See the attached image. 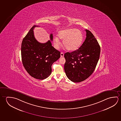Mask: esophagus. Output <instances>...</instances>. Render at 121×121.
Listing matches in <instances>:
<instances>
[{"mask_svg": "<svg viewBox=\"0 0 121 121\" xmlns=\"http://www.w3.org/2000/svg\"><path fill=\"white\" fill-rule=\"evenodd\" d=\"M60 56H61V57H63L64 56V54L63 52H61V53Z\"/></svg>", "mask_w": 121, "mask_h": 121, "instance_id": "obj_1", "label": "esophagus"}]
</instances>
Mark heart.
Segmentation results:
<instances>
[{"instance_id": "heart-1", "label": "heart", "mask_w": 121, "mask_h": 121, "mask_svg": "<svg viewBox=\"0 0 121 121\" xmlns=\"http://www.w3.org/2000/svg\"><path fill=\"white\" fill-rule=\"evenodd\" d=\"M58 36L62 40V45L67 51H74L80 48L83 41V34L79 30L75 28H68L58 32ZM59 38H54V47L58 49L60 44Z\"/></svg>"}]
</instances>
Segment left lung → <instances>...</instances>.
Returning <instances> with one entry per match:
<instances>
[{
	"instance_id": "obj_1",
	"label": "left lung",
	"mask_w": 121,
	"mask_h": 121,
	"mask_svg": "<svg viewBox=\"0 0 121 121\" xmlns=\"http://www.w3.org/2000/svg\"><path fill=\"white\" fill-rule=\"evenodd\" d=\"M86 38L78 49L65 54L64 69L71 81L78 83L85 80L94 71L99 60L100 47L96 38L86 30Z\"/></svg>"
}]
</instances>
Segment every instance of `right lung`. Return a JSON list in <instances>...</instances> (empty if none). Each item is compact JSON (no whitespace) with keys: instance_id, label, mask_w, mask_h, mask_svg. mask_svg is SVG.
Here are the masks:
<instances>
[{"instance_id":"add662e5","label":"right lung","mask_w":121,"mask_h":121,"mask_svg":"<svg viewBox=\"0 0 121 121\" xmlns=\"http://www.w3.org/2000/svg\"><path fill=\"white\" fill-rule=\"evenodd\" d=\"M31 28L22 40L21 55L23 65L30 75L36 79L43 80L52 73V65L60 57V52L52 46L53 34L50 40L46 43H40L35 38L33 30Z\"/></svg>"}]
</instances>
